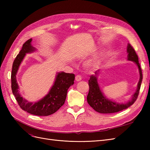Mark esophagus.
<instances>
[{"mask_svg":"<svg viewBox=\"0 0 150 150\" xmlns=\"http://www.w3.org/2000/svg\"><path fill=\"white\" fill-rule=\"evenodd\" d=\"M75 79H76V81H80L81 79H82V78H81V76L80 75H77L76 76Z\"/></svg>","mask_w":150,"mask_h":150,"instance_id":"obj_1","label":"esophagus"}]
</instances>
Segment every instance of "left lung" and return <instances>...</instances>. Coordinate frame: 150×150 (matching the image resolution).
<instances>
[{
    "mask_svg": "<svg viewBox=\"0 0 150 150\" xmlns=\"http://www.w3.org/2000/svg\"><path fill=\"white\" fill-rule=\"evenodd\" d=\"M127 52H128V57H127L128 60L135 62L139 69L140 77L137 91L132 96L131 100L126 103H116V102L110 100L104 96L99 88L97 77L96 76L99 71H97L95 72L96 76L92 75L90 77L89 80V90L87 96L88 104L96 111L100 113H114L119 112L131 106L137 99L143 79L142 71L138 61V56L130 44H128L127 47Z\"/></svg>",
    "mask_w": 150,
    "mask_h": 150,
    "instance_id": "1",
    "label": "left lung"
}]
</instances>
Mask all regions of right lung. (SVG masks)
Here are the masks:
<instances>
[{
	"instance_id": "add662e5",
	"label": "right lung",
	"mask_w": 150,
	"mask_h": 150,
	"mask_svg": "<svg viewBox=\"0 0 150 150\" xmlns=\"http://www.w3.org/2000/svg\"><path fill=\"white\" fill-rule=\"evenodd\" d=\"M31 41L32 39H29L22 45V49L13 62L11 73L12 93L22 110L36 116H49L54 114L64 104L67 89L71 86L73 85L75 75L64 72H58L51 90L42 99L33 103L24 99L19 94L16 74L25 54L32 52L35 50V48L32 46Z\"/></svg>"
}]
</instances>
